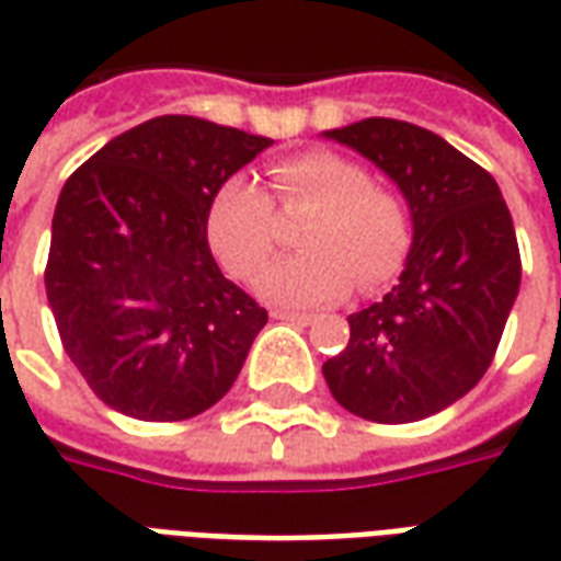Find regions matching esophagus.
<instances>
[{
	"mask_svg": "<svg viewBox=\"0 0 561 561\" xmlns=\"http://www.w3.org/2000/svg\"><path fill=\"white\" fill-rule=\"evenodd\" d=\"M270 316L276 318V321H288V324H312L316 318L306 316V312H288V309H273Z\"/></svg>",
	"mask_w": 561,
	"mask_h": 561,
	"instance_id": "1",
	"label": "esophagus"
}]
</instances>
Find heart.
Wrapping results in <instances>:
<instances>
[{
    "mask_svg": "<svg viewBox=\"0 0 561 561\" xmlns=\"http://www.w3.org/2000/svg\"><path fill=\"white\" fill-rule=\"evenodd\" d=\"M273 201L282 209L316 207L300 233L306 252L267 267L255 291L276 306L333 304L352 291H373L393 279L412 249L409 204L373 183L360 161L330 149H309L270 168ZM255 183L233 176L221 185L207 216V240L225 267L252 279L276 245V213Z\"/></svg>",
    "mask_w": 561,
    "mask_h": 561,
    "instance_id": "1",
    "label": "heart"
}]
</instances>
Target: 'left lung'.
Wrapping results in <instances>:
<instances>
[{
	"mask_svg": "<svg viewBox=\"0 0 561 561\" xmlns=\"http://www.w3.org/2000/svg\"><path fill=\"white\" fill-rule=\"evenodd\" d=\"M324 138L400 185L414 237L393 291L348 316V345L321 373L364 421H423L493 364L523 273L514 221L493 176L426 128L369 116Z\"/></svg>",
	"mask_w": 561,
	"mask_h": 561,
	"instance_id": "8db88e82",
	"label": "left lung"
}]
</instances>
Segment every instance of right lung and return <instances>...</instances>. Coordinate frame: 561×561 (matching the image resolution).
Segmentation results:
<instances>
[{
    "mask_svg": "<svg viewBox=\"0 0 561 561\" xmlns=\"http://www.w3.org/2000/svg\"><path fill=\"white\" fill-rule=\"evenodd\" d=\"M273 140L156 116L104 144L56 201L44 270L62 348L138 421H188L231 390L267 309L221 276L209 204Z\"/></svg>",
    "mask_w": 561,
    "mask_h": 561,
    "instance_id": "1",
    "label": "right lung"
}]
</instances>
